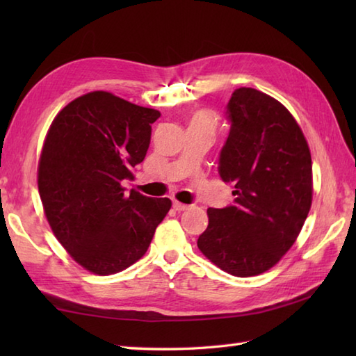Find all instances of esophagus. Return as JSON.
Returning <instances> with one entry per match:
<instances>
[{"instance_id": "34e87169", "label": "esophagus", "mask_w": 356, "mask_h": 356, "mask_svg": "<svg viewBox=\"0 0 356 356\" xmlns=\"http://www.w3.org/2000/svg\"><path fill=\"white\" fill-rule=\"evenodd\" d=\"M172 208L176 209V211H185V209H188L190 207L185 205V203H180V202H177V200H174V202H172Z\"/></svg>"}]
</instances>
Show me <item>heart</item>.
<instances>
[{"label":"heart","mask_w":356,"mask_h":356,"mask_svg":"<svg viewBox=\"0 0 356 356\" xmlns=\"http://www.w3.org/2000/svg\"><path fill=\"white\" fill-rule=\"evenodd\" d=\"M217 120L213 113L208 110H200L195 111L194 115L190 118V127H199V128H207L211 133L216 130Z\"/></svg>","instance_id":"heart-1"}]
</instances>
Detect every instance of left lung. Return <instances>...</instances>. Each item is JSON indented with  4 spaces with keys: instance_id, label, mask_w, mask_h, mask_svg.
<instances>
[{
    "instance_id": "obj_1",
    "label": "left lung",
    "mask_w": 356,
    "mask_h": 356,
    "mask_svg": "<svg viewBox=\"0 0 356 356\" xmlns=\"http://www.w3.org/2000/svg\"><path fill=\"white\" fill-rule=\"evenodd\" d=\"M226 115L231 128L218 174L236 199L208 209L197 246L222 270L252 277L277 264L303 228L312 203V159L297 120L274 97L237 88Z\"/></svg>"
}]
</instances>
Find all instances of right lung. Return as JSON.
<instances>
[{"label": "right lung", "mask_w": 356, "mask_h": 356, "mask_svg": "<svg viewBox=\"0 0 356 356\" xmlns=\"http://www.w3.org/2000/svg\"><path fill=\"white\" fill-rule=\"evenodd\" d=\"M161 113L108 92L72 101L53 119L38 165L50 228L82 268L97 275L131 266L153 240L170 199L127 195L122 182L145 159Z\"/></svg>", "instance_id": "1"}]
</instances>
